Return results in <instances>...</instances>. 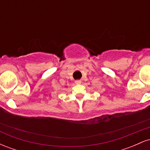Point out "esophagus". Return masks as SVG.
<instances>
[{
    "mask_svg": "<svg viewBox=\"0 0 150 150\" xmlns=\"http://www.w3.org/2000/svg\"><path fill=\"white\" fill-rule=\"evenodd\" d=\"M75 84H77V85H79V84H80L81 82H82V81L80 80H75Z\"/></svg>",
    "mask_w": 150,
    "mask_h": 150,
    "instance_id": "esophagus-1",
    "label": "esophagus"
}]
</instances>
